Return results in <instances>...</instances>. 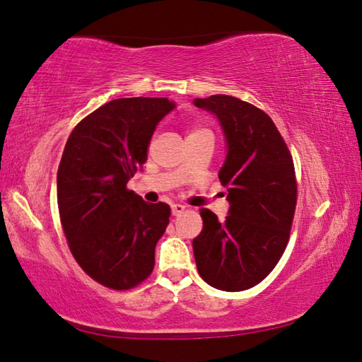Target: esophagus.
<instances>
[{
  "label": "esophagus",
  "mask_w": 362,
  "mask_h": 362,
  "mask_svg": "<svg viewBox=\"0 0 362 362\" xmlns=\"http://www.w3.org/2000/svg\"><path fill=\"white\" fill-rule=\"evenodd\" d=\"M170 209H173V216H179V214H182L183 211H185V206L173 204V207H170Z\"/></svg>",
  "instance_id": "1"
}]
</instances>
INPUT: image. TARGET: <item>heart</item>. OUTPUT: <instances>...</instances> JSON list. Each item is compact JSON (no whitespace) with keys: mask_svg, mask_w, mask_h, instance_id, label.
<instances>
[{"mask_svg":"<svg viewBox=\"0 0 362 362\" xmlns=\"http://www.w3.org/2000/svg\"><path fill=\"white\" fill-rule=\"evenodd\" d=\"M196 132H209V131H206V129H194L192 134H196Z\"/></svg>","mask_w":362,"mask_h":362,"instance_id":"1","label":"heart"}]
</instances>
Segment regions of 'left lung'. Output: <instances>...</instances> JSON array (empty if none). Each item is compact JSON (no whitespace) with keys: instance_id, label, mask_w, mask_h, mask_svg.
<instances>
[{"instance_id":"obj_1","label":"left lung","mask_w":362,"mask_h":362,"mask_svg":"<svg viewBox=\"0 0 362 362\" xmlns=\"http://www.w3.org/2000/svg\"><path fill=\"white\" fill-rule=\"evenodd\" d=\"M193 103L222 124L226 158L218 179L230 203L223 222L201 209L196 267L216 289L246 291L272 273L289 243L297 206L292 155L272 118L252 103L223 94Z\"/></svg>"}]
</instances>
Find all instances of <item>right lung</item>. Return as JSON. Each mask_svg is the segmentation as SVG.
<instances>
[{"instance_id": "1", "label": "right lung", "mask_w": 362, "mask_h": 362, "mask_svg": "<svg viewBox=\"0 0 362 362\" xmlns=\"http://www.w3.org/2000/svg\"><path fill=\"white\" fill-rule=\"evenodd\" d=\"M174 107L164 97L116 99L79 121L66 140L57 170L60 223L78 265L108 289H132L155 267L170 207L146 203L127 182Z\"/></svg>"}]
</instances>
